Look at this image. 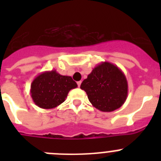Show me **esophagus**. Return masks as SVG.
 <instances>
[{
  "mask_svg": "<svg viewBox=\"0 0 161 161\" xmlns=\"http://www.w3.org/2000/svg\"><path fill=\"white\" fill-rule=\"evenodd\" d=\"M77 85H78V87H80V85H81V81H78Z\"/></svg>",
  "mask_w": 161,
  "mask_h": 161,
  "instance_id": "1",
  "label": "esophagus"
}]
</instances>
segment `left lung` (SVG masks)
Returning <instances> with one entry per match:
<instances>
[{
  "mask_svg": "<svg viewBox=\"0 0 161 161\" xmlns=\"http://www.w3.org/2000/svg\"><path fill=\"white\" fill-rule=\"evenodd\" d=\"M80 89L86 92L91 104L102 112L120 108L128 93L126 76L120 68L109 62L97 65L84 80Z\"/></svg>",
  "mask_w": 161,
  "mask_h": 161,
  "instance_id": "obj_1",
  "label": "left lung"
}]
</instances>
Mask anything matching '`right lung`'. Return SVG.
Wrapping results in <instances>:
<instances>
[{"label":"right lung","mask_w":161,"mask_h":161,"mask_svg":"<svg viewBox=\"0 0 161 161\" xmlns=\"http://www.w3.org/2000/svg\"><path fill=\"white\" fill-rule=\"evenodd\" d=\"M77 87L69 76H62L56 70L47 71L34 79L31 95L36 106L42 109H53L65 101L68 92Z\"/></svg>","instance_id":"obj_1"}]
</instances>
